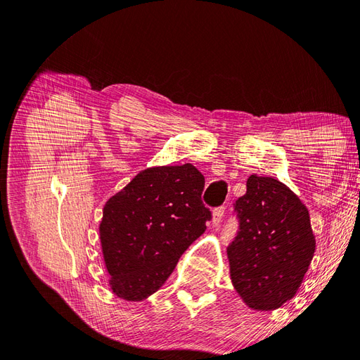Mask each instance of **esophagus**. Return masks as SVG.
I'll list each match as a JSON object with an SVG mask.
<instances>
[{
    "label": "esophagus",
    "mask_w": 360,
    "mask_h": 360,
    "mask_svg": "<svg viewBox=\"0 0 360 360\" xmlns=\"http://www.w3.org/2000/svg\"><path fill=\"white\" fill-rule=\"evenodd\" d=\"M224 213H225V205H221V207H217V209H214L213 217H212V225L213 226H217V225L222 222Z\"/></svg>",
    "instance_id": "1"
}]
</instances>
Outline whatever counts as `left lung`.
I'll use <instances>...</instances> for the list:
<instances>
[{"instance_id": "obj_1", "label": "left lung", "mask_w": 360, "mask_h": 360, "mask_svg": "<svg viewBox=\"0 0 360 360\" xmlns=\"http://www.w3.org/2000/svg\"><path fill=\"white\" fill-rule=\"evenodd\" d=\"M234 212L238 231L226 249L233 285L249 308L276 309L296 294L315 252L308 209L284 183L254 174Z\"/></svg>"}]
</instances>
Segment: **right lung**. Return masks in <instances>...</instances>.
Returning <instances> with one entry per match:
<instances>
[{
    "instance_id": "1",
    "label": "right lung",
    "mask_w": 360,
    "mask_h": 360,
    "mask_svg": "<svg viewBox=\"0 0 360 360\" xmlns=\"http://www.w3.org/2000/svg\"><path fill=\"white\" fill-rule=\"evenodd\" d=\"M204 176L191 163L141 171L103 207L99 226L110 285L138 302L156 292L212 219Z\"/></svg>"
}]
</instances>
